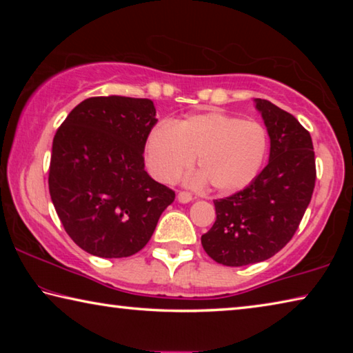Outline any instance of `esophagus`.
Listing matches in <instances>:
<instances>
[{"mask_svg": "<svg viewBox=\"0 0 353 353\" xmlns=\"http://www.w3.org/2000/svg\"><path fill=\"white\" fill-rule=\"evenodd\" d=\"M177 201L181 202V204H188V202L193 201V196H191L190 193H187V191H179V193H177Z\"/></svg>", "mask_w": 353, "mask_h": 353, "instance_id": "1", "label": "esophagus"}]
</instances>
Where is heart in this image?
<instances>
[{
	"instance_id": "b5f03b06",
	"label": "heart",
	"mask_w": 353,
	"mask_h": 353,
	"mask_svg": "<svg viewBox=\"0 0 353 353\" xmlns=\"http://www.w3.org/2000/svg\"><path fill=\"white\" fill-rule=\"evenodd\" d=\"M266 154L268 132L263 124L221 110L193 113L174 126L159 124L145 145L148 170L157 181L174 182L196 157L201 172L190 182H210L221 193H235L252 183Z\"/></svg>"
}]
</instances>
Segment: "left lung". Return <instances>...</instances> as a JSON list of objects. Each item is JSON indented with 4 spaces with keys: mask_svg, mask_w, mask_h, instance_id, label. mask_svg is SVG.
Masks as SVG:
<instances>
[{
    "mask_svg": "<svg viewBox=\"0 0 353 353\" xmlns=\"http://www.w3.org/2000/svg\"><path fill=\"white\" fill-rule=\"evenodd\" d=\"M270 135V162L246 188L216 199V221L201 236L208 256L224 266L260 263L286 246L312 201L316 181L308 130L271 101L254 99Z\"/></svg>",
    "mask_w": 353,
    "mask_h": 353,
    "instance_id": "8db88e82",
    "label": "left lung"
}]
</instances>
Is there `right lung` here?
I'll return each instance as SVG.
<instances>
[{"mask_svg": "<svg viewBox=\"0 0 353 353\" xmlns=\"http://www.w3.org/2000/svg\"><path fill=\"white\" fill-rule=\"evenodd\" d=\"M157 123L151 99L97 97L77 104L52 140L50 194L71 240L101 259H123L151 240L176 194L145 170Z\"/></svg>", "mask_w": 353, "mask_h": 353, "instance_id": "right-lung-1", "label": "right lung"}]
</instances>
